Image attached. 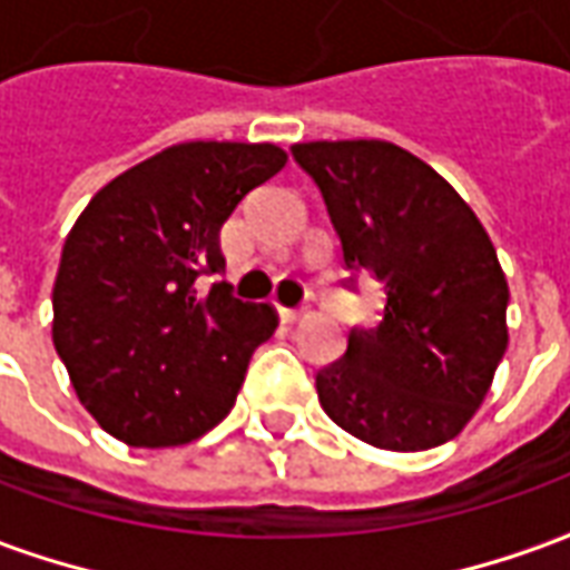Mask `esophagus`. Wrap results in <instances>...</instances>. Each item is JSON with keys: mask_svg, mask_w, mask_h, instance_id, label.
I'll use <instances>...</instances> for the list:
<instances>
[{"mask_svg": "<svg viewBox=\"0 0 570 570\" xmlns=\"http://www.w3.org/2000/svg\"><path fill=\"white\" fill-rule=\"evenodd\" d=\"M277 314H281V321L284 323H296L302 314H305V308H277Z\"/></svg>", "mask_w": 570, "mask_h": 570, "instance_id": "obj_1", "label": "esophagus"}]
</instances>
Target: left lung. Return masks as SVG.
Returning a JSON list of instances; mask_svg holds the SVG:
<instances>
[{"label":"left lung","instance_id":"8db88e82","mask_svg":"<svg viewBox=\"0 0 570 570\" xmlns=\"http://www.w3.org/2000/svg\"><path fill=\"white\" fill-rule=\"evenodd\" d=\"M342 262L384 286L382 321L351 326L317 372L323 412L351 436L421 452L458 436L507 351V277L485 228L430 164L384 140L296 142Z\"/></svg>","mask_w":570,"mask_h":570}]
</instances>
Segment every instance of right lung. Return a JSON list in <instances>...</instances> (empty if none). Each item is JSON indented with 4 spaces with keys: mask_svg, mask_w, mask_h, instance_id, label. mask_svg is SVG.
I'll use <instances>...</instances> for the list:
<instances>
[{
    "mask_svg": "<svg viewBox=\"0 0 570 570\" xmlns=\"http://www.w3.org/2000/svg\"><path fill=\"white\" fill-rule=\"evenodd\" d=\"M286 164L272 142H183L116 176L67 235L55 347L81 406L128 445H183L232 412L272 305L225 281L219 228Z\"/></svg>",
    "mask_w": 570,
    "mask_h": 570,
    "instance_id": "add662e5",
    "label": "right lung"
}]
</instances>
